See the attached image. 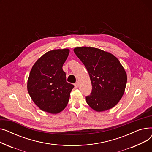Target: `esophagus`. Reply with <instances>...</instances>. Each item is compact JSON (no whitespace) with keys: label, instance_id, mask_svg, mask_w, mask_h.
Wrapping results in <instances>:
<instances>
[{"label":"esophagus","instance_id":"esophagus-1","mask_svg":"<svg viewBox=\"0 0 152 152\" xmlns=\"http://www.w3.org/2000/svg\"><path fill=\"white\" fill-rule=\"evenodd\" d=\"M79 86V84H78V83H76L75 84V87H76V88H77V87Z\"/></svg>","mask_w":152,"mask_h":152}]
</instances>
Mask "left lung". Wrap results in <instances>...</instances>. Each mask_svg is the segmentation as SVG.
Returning <instances> with one entry per match:
<instances>
[{"label":"left lung","mask_w":152,"mask_h":152,"mask_svg":"<svg viewBox=\"0 0 152 152\" xmlns=\"http://www.w3.org/2000/svg\"><path fill=\"white\" fill-rule=\"evenodd\" d=\"M74 52L86 66L92 92L86 97L93 110L103 111L114 107L124 94L127 75L118 59L109 52L94 47H76Z\"/></svg>","instance_id":"left-lung-1"}]
</instances>
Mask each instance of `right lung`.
Listing matches in <instances>:
<instances>
[{
	"mask_svg": "<svg viewBox=\"0 0 152 152\" xmlns=\"http://www.w3.org/2000/svg\"><path fill=\"white\" fill-rule=\"evenodd\" d=\"M68 49L47 52L34 64L28 77L27 88L31 99L41 110L57 114L66 107L74 86L66 82L63 65Z\"/></svg>",
	"mask_w": 152,
	"mask_h": 152,
	"instance_id": "obj_1",
	"label": "right lung"
}]
</instances>
